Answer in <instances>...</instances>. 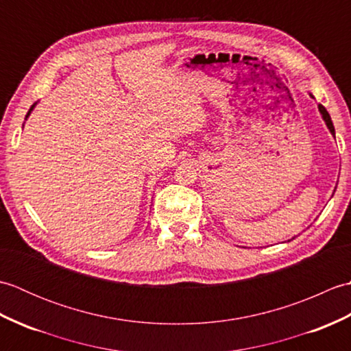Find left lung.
I'll list each match as a JSON object with an SVG mask.
<instances>
[{
    "label": "left lung",
    "mask_w": 351,
    "mask_h": 351,
    "mask_svg": "<svg viewBox=\"0 0 351 351\" xmlns=\"http://www.w3.org/2000/svg\"><path fill=\"white\" fill-rule=\"evenodd\" d=\"M311 95V93H309ZM311 98H314V96L311 95ZM318 111H319V114H322V117H323V121L326 122V126L327 128H329V131H330V134L332 136L335 137V126H333V123H332V119H330V114L327 113V110L322 106V104H318Z\"/></svg>",
    "instance_id": "obj_1"
}]
</instances>
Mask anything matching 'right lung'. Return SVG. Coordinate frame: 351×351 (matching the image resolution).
<instances>
[{"instance_id":"1","label":"right lung","mask_w":351,"mask_h":351,"mask_svg":"<svg viewBox=\"0 0 351 351\" xmlns=\"http://www.w3.org/2000/svg\"><path fill=\"white\" fill-rule=\"evenodd\" d=\"M36 104H37V102H36ZM36 104H33V106H32V108H29V110H28V113H27V116H25V119H27V117H28V116H29V114H32V111H33V110H34V107H36Z\"/></svg>"}]
</instances>
